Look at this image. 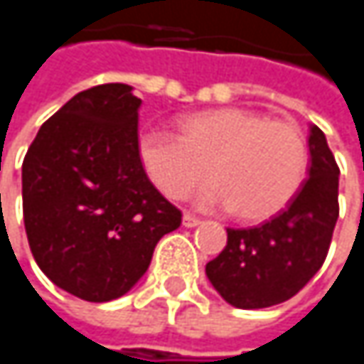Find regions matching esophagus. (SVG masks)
I'll return each mask as SVG.
<instances>
[{"instance_id":"1","label":"esophagus","mask_w":364,"mask_h":364,"mask_svg":"<svg viewBox=\"0 0 364 364\" xmlns=\"http://www.w3.org/2000/svg\"><path fill=\"white\" fill-rule=\"evenodd\" d=\"M200 223H202V219L196 217L193 213H185V215H183V225H185V228H196V225H200Z\"/></svg>"}]
</instances>
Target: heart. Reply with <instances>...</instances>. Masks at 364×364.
I'll use <instances>...</instances> for the list:
<instances>
[{
  "instance_id": "b5f03b06",
  "label": "heart",
  "mask_w": 364,
  "mask_h": 364,
  "mask_svg": "<svg viewBox=\"0 0 364 364\" xmlns=\"http://www.w3.org/2000/svg\"><path fill=\"white\" fill-rule=\"evenodd\" d=\"M136 151L164 196L181 200L208 173L215 183L200 193V202L232 206L245 221L280 213L308 171V143L297 124L242 107L189 113L179 122V134L145 130Z\"/></svg>"
}]
</instances>
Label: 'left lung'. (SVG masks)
I'll list each match as a JSON object with an SVG mask.
<instances>
[{"mask_svg": "<svg viewBox=\"0 0 364 364\" xmlns=\"http://www.w3.org/2000/svg\"><path fill=\"white\" fill-rule=\"evenodd\" d=\"M310 177L269 221L228 228V245L206 263L219 295L242 310L282 304L297 295L325 263L339 217V166L325 132L310 128Z\"/></svg>", "mask_w": 364, "mask_h": 364, "instance_id": "left-lung-1", "label": "left lung"}]
</instances>
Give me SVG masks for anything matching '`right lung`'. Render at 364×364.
Listing matches in <instances>:
<instances>
[{"label":"right lung","mask_w":364,"mask_h":364,"mask_svg":"<svg viewBox=\"0 0 364 364\" xmlns=\"http://www.w3.org/2000/svg\"><path fill=\"white\" fill-rule=\"evenodd\" d=\"M141 99L128 84L75 95L23 162V217L39 269L63 291L103 304L147 272L181 210L149 181L136 151Z\"/></svg>","instance_id":"right-lung-1"}]
</instances>
